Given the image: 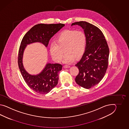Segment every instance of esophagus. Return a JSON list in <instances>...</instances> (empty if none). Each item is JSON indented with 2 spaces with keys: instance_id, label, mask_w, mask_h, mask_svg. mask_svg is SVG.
<instances>
[{
  "instance_id": "34e87169",
  "label": "esophagus",
  "mask_w": 129,
  "mask_h": 129,
  "mask_svg": "<svg viewBox=\"0 0 129 129\" xmlns=\"http://www.w3.org/2000/svg\"><path fill=\"white\" fill-rule=\"evenodd\" d=\"M63 67H64V68H70V66H64Z\"/></svg>"
}]
</instances>
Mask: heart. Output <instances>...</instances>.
I'll use <instances>...</instances> for the list:
<instances>
[{
  "instance_id": "heart-1",
  "label": "heart",
  "mask_w": 129,
  "mask_h": 129,
  "mask_svg": "<svg viewBox=\"0 0 129 129\" xmlns=\"http://www.w3.org/2000/svg\"><path fill=\"white\" fill-rule=\"evenodd\" d=\"M87 46V37L81 31L66 30L60 33L55 42L50 46V52L52 59L56 62H60L63 57L64 50L66 54L63 62L71 63L75 58L82 56Z\"/></svg>"
}]
</instances>
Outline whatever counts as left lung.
<instances>
[{
  "instance_id": "left-lung-1",
  "label": "left lung",
  "mask_w": 129,
  "mask_h": 129,
  "mask_svg": "<svg viewBox=\"0 0 129 129\" xmlns=\"http://www.w3.org/2000/svg\"><path fill=\"white\" fill-rule=\"evenodd\" d=\"M84 30L87 46L80 60L75 65L79 73L76 82L82 87L89 89L98 84L107 71L109 50L103 34L98 27L88 22H75Z\"/></svg>"
}]
</instances>
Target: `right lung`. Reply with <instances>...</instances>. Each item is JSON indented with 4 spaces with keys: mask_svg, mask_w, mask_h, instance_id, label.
Returning a JSON list of instances; mask_svg holds the SVG:
<instances>
[{
    "mask_svg": "<svg viewBox=\"0 0 129 129\" xmlns=\"http://www.w3.org/2000/svg\"><path fill=\"white\" fill-rule=\"evenodd\" d=\"M64 25L62 23L36 24L25 35L22 39L18 57L19 68L27 86L37 93L43 94L48 93L57 85L58 72L61 71L62 66L59 63H47L40 73L31 75L27 73L23 66L24 51L27 45L35 42L41 43L47 47L50 40Z\"/></svg>",
    "mask_w": 129,
    "mask_h": 129,
    "instance_id": "add662e5",
    "label": "right lung"
}]
</instances>
